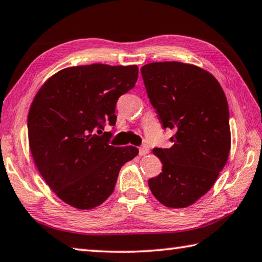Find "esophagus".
<instances>
[{
    "mask_svg": "<svg viewBox=\"0 0 262 262\" xmlns=\"http://www.w3.org/2000/svg\"><path fill=\"white\" fill-rule=\"evenodd\" d=\"M148 152H149V147L146 144H144L139 148V155H146V154H148Z\"/></svg>",
    "mask_w": 262,
    "mask_h": 262,
    "instance_id": "1",
    "label": "esophagus"
}]
</instances>
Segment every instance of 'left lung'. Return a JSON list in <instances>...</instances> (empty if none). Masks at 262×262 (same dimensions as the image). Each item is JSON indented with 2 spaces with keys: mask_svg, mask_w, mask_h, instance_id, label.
I'll use <instances>...</instances> for the list:
<instances>
[{
  "mask_svg": "<svg viewBox=\"0 0 262 262\" xmlns=\"http://www.w3.org/2000/svg\"><path fill=\"white\" fill-rule=\"evenodd\" d=\"M150 103L170 148H154L162 172L148 186L162 205L185 208L212 189L230 152L229 107L221 85L204 69L181 62H155L140 69Z\"/></svg>",
  "mask_w": 262,
  "mask_h": 262,
  "instance_id": "obj_1",
  "label": "left lung"
}]
</instances>
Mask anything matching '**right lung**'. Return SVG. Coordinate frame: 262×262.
Wrapping results in <instances>:
<instances>
[{
  "label": "right lung",
  "instance_id": "1",
  "mask_svg": "<svg viewBox=\"0 0 262 262\" xmlns=\"http://www.w3.org/2000/svg\"><path fill=\"white\" fill-rule=\"evenodd\" d=\"M137 66L71 67L41 86L27 117L30 149L46 183L64 203L91 209L108 199L118 172L137 157L134 146L108 144L118 98L134 89Z\"/></svg>",
  "mask_w": 262,
  "mask_h": 262
}]
</instances>
